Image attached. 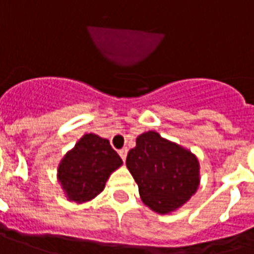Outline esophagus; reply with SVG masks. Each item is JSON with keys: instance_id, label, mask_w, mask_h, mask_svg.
<instances>
[{"instance_id": "34e87169", "label": "esophagus", "mask_w": 254, "mask_h": 254, "mask_svg": "<svg viewBox=\"0 0 254 254\" xmlns=\"http://www.w3.org/2000/svg\"><path fill=\"white\" fill-rule=\"evenodd\" d=\"M119 154H120V157L123 158V161H125V159H127V147H124V149L119 150Z\"/></svg>"}]
</instances>
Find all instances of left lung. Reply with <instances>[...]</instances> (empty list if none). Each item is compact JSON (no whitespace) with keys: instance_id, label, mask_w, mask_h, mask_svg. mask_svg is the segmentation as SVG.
Segmentation results:
<instances>
[{"instance_id":"1","label":"left lung","mask_w":254,"mask_h":254,"mask_svg":"<svg viewBox=\"0 0 254 254\" xmlns=\"http://www.w3.org/2000/svg\"><path fill=\"white\" fill-rule=\"evenodd\" d=\"M127 167L138 185L143 204L165 215L190 200L199 187V161L185 147L149 130L135 139Z\"/></svg>"}]
</instances>
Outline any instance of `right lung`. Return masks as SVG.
<instances>
[{
	"label": "right lung",
	"instance_id": "add662e5",
	"mask_svg": "<svg viewBox=\"0 0 254 254\" xmlns=\"http://www.w3.org/2000/svg\"><path fill=\"white\" fill-rule=\"evenodd\" d=\"M121 165L123 159L109 141L89 133L63 157L58 166V181L67 199L80 204L97 196L108 178Z\"/></svg>",
	"mask_w": 254,
	"mask_h": 254
}]
</instances>
